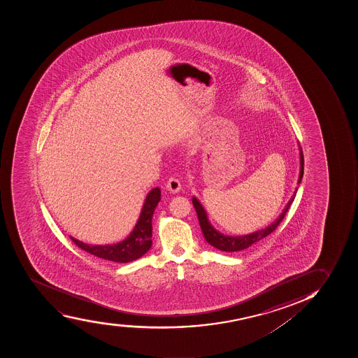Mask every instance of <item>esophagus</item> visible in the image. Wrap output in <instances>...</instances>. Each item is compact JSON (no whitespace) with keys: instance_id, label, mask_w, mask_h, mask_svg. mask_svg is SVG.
I'll return each instance as SVG.
<instances>
[{"instance_id":"1","label":"esophagus","mask_w":358,"mask_h":358,"mask_svg":"<svg viewBox=\"0 0 358 358\" xmlns=\"http://www.w3.org/2000/svg\"><path fill=\"white\" fill-rule=\"evenodd\" d=\"M166 188H168L170 193H178V192L181 189L180 181H179V179H177V178H170L168 182H166Z\"/></svg>"}]
</instances>
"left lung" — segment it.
Listing matches in <instances>:
<instances>
[{
	"label": "left lung",
	"instance_id": "8db88e82",
	"mask_svg": "<svg viewBox=\"0 0 358 358\" xmlns=\"http://www.w3.org/2000/svg\"><path fill=\"white\" fill-rule=\"evenodd\" d=\"M300 165V177H299V180H297V184L299 185H300L301 181H302L303 170H304V159H303V152L301 147ZM296 192L297 188L296 190L294 192V195L292 196V199L288 201L286 208L282 210L280 216L278 217L277 220H274L271 225H268V227H265L264 229H259V231L250 233V234H247V236H224L222 233H220V231H217V229L211 225V222H209V218H208V215H206V211L204 210L202 204H201L200 201L197 200L195 196H193V200L192 201H193L194 208L196 210L201 229H202V233H203L204 238H206V242L213 245V247H215V248L220 249L222 252H240V250H243V249L252 247V245L261 241L263 238L270 236L271 233L273 232V231H275L278 225L280 224L281 220H284L285 215H286L287 211L289 209L290 204L293 203L295 195H296Z\"/></svg>",
	"mask_w": 358,
	"mask_h": 358
}]
</instances>
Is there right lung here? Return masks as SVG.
I'll list each match as a JSON object with an SVG mask.
<instances>
[{"label":"right lung","mask_w":358,"mask_h":358,"mask_svg":"<svg viewBox=\"0 0 358 358\" xmlns=\"http://www.w3.org/2000/svg\"><path fill=\"white\" fill-rule=\"evenodd\" d=\"M161 201V189L156 187L149 192L142 206L141 213L138 217L134 229L129 236L122 242L115 245H92L72 238V241L85 252L97 256V257L117 262V263H129L141 257L149 249L152 248V215Z\"/></svg>","instance_id":"1"}]
</instances>
